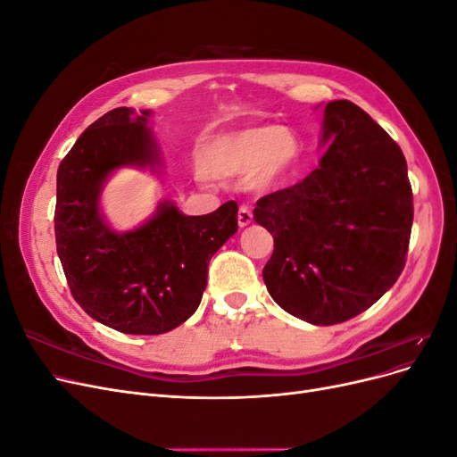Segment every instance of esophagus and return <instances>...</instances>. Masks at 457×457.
Wrapping results in <instances>:
<instances>
[{"instance_id":"1","label":"esophagus","mask_w":457,"mask_h":457,"mask_svg":"<svg viewBox=\"0 0 457 457\" xmlns=\"http://www.w3.org/2000/svg\"><path fill=\"white\" fill-rule=\"evenodd\" d=\"M253 220V213H252V210L247 205H240V210H238V225L240 227H247Z\"/></svg>"}]
</instances>
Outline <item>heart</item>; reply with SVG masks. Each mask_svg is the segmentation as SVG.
<instances>
[{
    "mask_svg": "<svg viewBox=\"0 0 457 457\" xmlns=\"http://www.w3.org/2000/svg\"><path fill=\"white\" fill-rule=\"evenodd\" d=\"M297 156L299 141L289 129L245 128L217 137L205 152V170L213 177H237L250 171V187L269 190L294 168ZM200 175L205 177L204 171Z\"/></svg>",
    "mask_w": 457,
    "mask_h": 457,
    "instance_id": "b5f03b06",
    "label": "heart"
}]
</instances>
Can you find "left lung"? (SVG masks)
Wrapping results in <instances>:
<instances>
[{"instance_id": "obj_1", "label": "left lung", "mask_w": 457, "mask_h": 457, "mask_svg": "<svg viewBox=\"0 0 457 457\" xmlns=\"http://www.w3.org/2000/svg\"><path fill=\"white\" fill-rule=\"evenodd\" d=\"M320 165L262 196L253 219L274 234L262 269L270 297L301 320L331 326L364 312L406 265L413 198L400 146L361 106L324 108Z\"/></svg>"}]
</instances>
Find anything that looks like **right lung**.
<instances>
[{
    "mask_svg": "<svg viewBox=\"0 0 457 457\" xmlns=\"http://www.w3.org/2000/svg\"><path fill=\"white\" fill-rule=\"evenodd\" d=\"M150 110L114 108L79 135L57 171L54 240L74 299L96 322L131 336H158L198 309L213 253L238 230V204L185 215L171 202L139 228L116 232L101 192L120 168L158 170Z\"/></svg>",
    "mask_w": 457,
    "mask_h": 457,
    "instance_id": "obj_1",
    "label": "right lung"
}]
</instances>
